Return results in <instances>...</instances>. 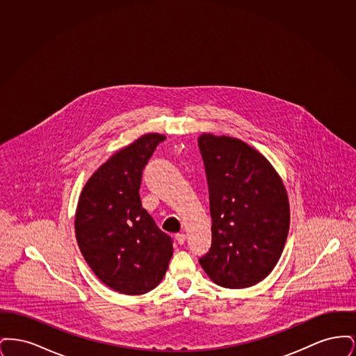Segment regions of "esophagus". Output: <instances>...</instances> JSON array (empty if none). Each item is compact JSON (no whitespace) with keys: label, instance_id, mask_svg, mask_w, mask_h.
<instances>
[{"label":"esophagus","instance_id":"1","mask_svg":"<svg viewBox=\"0 0 356 356\" xmlns=\"http://www.w3.org/2000/svg\"><path fill=\"white\" fill-rule=\"evenodd\" d=\"M175 238H176V241H177L179 244H184V243H186V236L184 234H176Z\"/></svg>","mask_w":356,"mask_h":356}]
</instances>
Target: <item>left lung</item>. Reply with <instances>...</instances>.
<instances>
[{
	"label": "left lung",
	"mask_w": 356,
	"mask_h": 356,
	"mask_svg": "<svg viewBox=\"0 0 356 356\" xmlns=\"http://www.w3.org/2000/svg\"><path fill=\"white\" fill-rule=\"evenodd\" d=\"M212 218V244L199 261L218 286L247 288L267 277L289 229L287 191L271 163L244 141L199 137Z\"/></svg>",
	"instance_id": "obj_1"
}]
</instances>
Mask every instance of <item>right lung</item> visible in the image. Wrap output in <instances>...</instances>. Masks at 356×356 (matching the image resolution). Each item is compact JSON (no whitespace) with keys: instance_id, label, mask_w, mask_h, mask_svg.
<instances>
[{"instance_id":"obj_1","label":"right lung","mask_w":356,"mask_h":356,"mask_svg":"<svg viewBox=\"0 0 356 356\" xmlns=\"http://www.w3.org/2000/svg\"><path fill=\"white\" fill-rule=\"evenodd\" d=\"M165 136L148 134L115 153L80 195L74 229L85 261L108 286L141 295L163 280L173 254L172 238L141 207L143 170Z\"/></svg>"}]
</instances>
